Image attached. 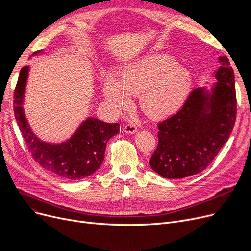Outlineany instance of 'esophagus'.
Returning <instances> with one entry per match:
<instances>
[{
  "label": "esophagus",
  "mask_w": 251,
  "mask_h": 251,
  "mask_svg": "<svg viewBox=\"0 0 251 251\" xmlns=\"http://www.w3.org/2000/svg\"><path fill=\"white\" fill-rule=\"evenodd\" d=\"M123 130H124V132L127 134H134L135 132H137V127L133 123H129L124 126Z\"/></svg>",
  "instance_id": "esophagus-1"
}]
</instances>
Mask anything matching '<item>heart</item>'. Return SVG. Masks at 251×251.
I'll return each instance as SVG.
<instances>
[{"label": "heart", "mask_w": 251, "mask_h": 251, "mask_svg": "<svg viewBox=\"0 0 251 251\" xmlns=\"http://www.w3.org/2000/svg\"><path fill=\"white\" fill-rule=\"evenodd\" d=\"M192 86V74L171 55L155 54L127 66L120 81L109 74L102 91L112 109L119 112L138 95L142 112L151 119H163L178 111L186 101Z\"/></svg>", "instance_id": "obj_1"}]
</instances>
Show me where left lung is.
Wrapping results in <instances>:
<instances>
[{"label": "left lung", "mask_w": 251, "mask_h": 251, "mask_svg": "<svg viewBox=\"0 0 251 251\" xmlns=\"http://www.w3.org/2000/svg\"><path fill=\"white\" fill-rule=\"evenodd\" d=\"M210 90L197 87L183 107L157 124L159 144L151 169L167 179L201 173L214 161L234 128L237 113L235 77L226 56H220Z\"/></svg>", "instance_id": "obj_1"}]
</instances>
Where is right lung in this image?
I'll return each mask as SVG.
<instances>
[{
    "instance_id": "right-lung-1",
    "label": "right lung",
    "mask_w": 251,
    "mask_h": 251,
    "mask_svg": "<svg viewBox=\"0 0 251 251\" xmlns=\"http://www.w3.org/2000/svg\"><path fill=\"white\" fill-rule=\"evenodd\" d=\"M41 51L43 50H38L34 55ZM28 72V66H24L20 70L14 91V113L32 157L50 173L61 179L76 181L94 174L103 162L107 142L119 132L120 125L88 117L68 140L61 143L41 140L33 133L23 110Z\"/></svg>"
}]
</instances>
